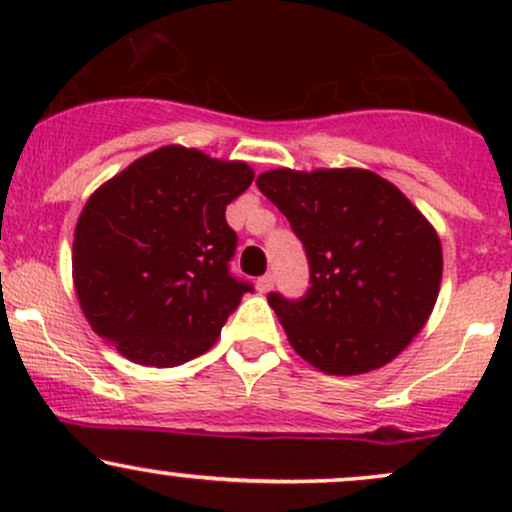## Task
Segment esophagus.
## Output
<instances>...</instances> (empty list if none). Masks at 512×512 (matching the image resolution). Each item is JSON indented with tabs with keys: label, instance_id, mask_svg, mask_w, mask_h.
I'll return each instance as SVG.
<instances>
[{
	"label": "esophagus",
	"instance_id": "1",
	"mask_svg": "<svg viewBox=\"0 0 512 512\" xmlns=\"http://www.w3.org/2000/svg\"><path fill=\"white\" fill-rule=\"evenodd\" d=\"M272 286H274V274H264V276H260V279H257V291H260V293L272 291Z\"/></svg>",
	"mask_w": 512,
	"mask_h": 512
}]
</instances>
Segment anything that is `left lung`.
I'll return each mask as SVG.
<instances>
[{
	"mask_svg": "<svg viewBox=\"0 0 512 512\" xmlns=\"http://www.w3.org/2000/svg\"><path fill=\"white\" fill-rule=\"evenodd\" d=\"M257 187L308 257L303 298L267 296L293 349L330 375L368 373L407 349L443 276V248L424 214L361 168L267 170Z\"/></svg>",
	"mask_w": 512,
	"mask_h": 512,
	"instance_id": "obj_1",
	"label": "left lung"
}]
</instances>
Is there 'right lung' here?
I'll return each instance as SVG.
<instances>
[{"mask_svg": "<svg viewBox=\"0 0 512 512\" xmlns=\"http://www.w3.org/2000/svg\"><path fill=\"white\" fill-rule=\"evenodd\" d=\"M252 168L163 146L93 192L74 231V286L93 332L142 366L190 361L219 339L250 281L231 274L226 207Z\"/></svg>", "mask_w": 512, "mask_h": 512, "instance_id": "1", "label": "right lung"}]
</instances>
